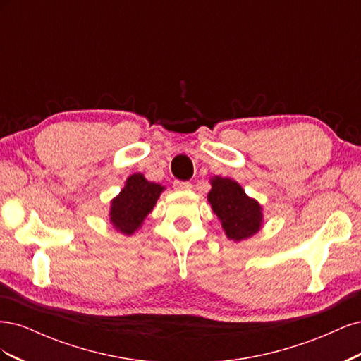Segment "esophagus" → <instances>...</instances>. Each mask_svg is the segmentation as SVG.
<instances>
[{
    "label": "esophagus",
    "mask_w": 361,
    "mask_h": 361,
    "mask_svg": "<svg viewBox=\"0 0 361 361\" xmlns=\"http://www.w3.org/2000/svg\"><path fill=\"white\" fill-rule=\"evenodd\" d=\"M173 187H174V190H178V191H190L192 188V185L190 182L176 180L173 183Z\"/></svg>",
    "instance_id": "1"
}]
</instances>
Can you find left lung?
<instances>
[{
	"label": "left lung",
	"instance_id": "1",
	"mask_svg": "<svg viewBox=\"0 0 361 361\" xmlns=\"http://www.w3.org/2000/svg\"><path fill=\"white\" fill-rule=\"evenodd\" d=\"M209 180L207 202L221 223L226 236L239 243L259 233L264 226L262 204L247 195L241 185L231 178L214 176Z\"/></svg>",
	"mask_w": 361,
	"mask_h": 361
}]
</instances>
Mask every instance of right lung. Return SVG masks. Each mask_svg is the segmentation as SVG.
Instances as JSON below:
<instances>
[{
    "mask_svg": "<svg viewBox=\"0 0 361 361\" xmlns=\"http://www.w3.org/2000/svg\"><path fill=\"white\" fill-rule=\"evenodd\" d=\"M164 190V185L147 180L145 174H130L123 188L110 202V224L125 236L134 235L143 227Z\"/></svg>",
    "mask_w": 361,
    "mask_h": 361,
    "instance_id": "1",
    "label": "right lung"
}]
</instances>
